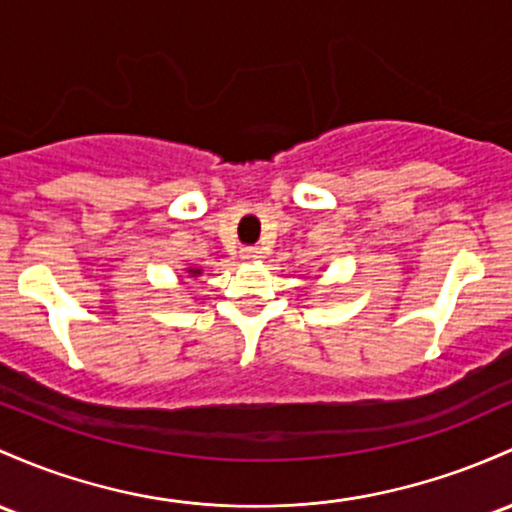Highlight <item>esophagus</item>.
<instances>
[{"instance_id": "34e87169", "label": "esophagus", "mask_w": 512, "mask_h": 512, "mask_svg": "<svg viewBox=\"0 0 512 512\" xmlns=\"http://www.w3.org/2000/svg\"><path fill=\"white\" fill-rule=\"evenodd\" d=\"M262 257H265V252H262L260 247H243V250H240V260L243 262H260Z\"/></svg>"}]
</instances>
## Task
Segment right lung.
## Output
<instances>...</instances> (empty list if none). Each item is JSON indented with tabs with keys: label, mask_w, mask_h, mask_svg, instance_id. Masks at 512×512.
<instances>
[{
	"label": "right lung",
	"mask_w": 512,
	"mask_h": 512,
	"mask_svg": "<svg viewBox=\"0 0 512 512\" xmlns=\"http://www.w3.org/2000/svg\"><path fill=\"white\" fill-rule=\"evenodd\" d=\"M201 272H204V269H201V267H196V265H189V267H184L182 277H179V279H182V282H184V279H187V277H199Z\"/></svg>",
	"instance_id": "obj_1"
}]
</instances>
